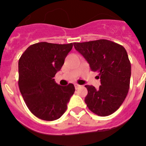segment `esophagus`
Segmentation results:
<instances>
[{
    "label": "esophagus",
    "instance_id": "34e87169",
    "mask_svg": "<svg viewBox=\"0 0 146 146\" xmlns=\"http://www.w3.org/2000/svg\"><path fill=\"white\" fill-rule=\"evenodd\" d=\"M74 86H75V88H76V89H78V88H79L81 86H80V85H78V84H75Z\"/></svg>",
    "mask_w": 146,
    "mask_h": 146
}]
</instances>
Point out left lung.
<instances>
[{"label":"left lung","instance_id":"obj_1","mask_svg":"<svg viewBox=\"0 0 146 146\" xmlns=\"http://www.w3.org/2000/svg\"><path fill=\"white\" fill-rule=\"evenodd\" d=\"M75 48L84 56L92 71L100 76L99 89L86 85L88 108L100 116L113 113L125 100L129 89L131 63L124 47L111 40L100 39L74 43Z\"/></svg>","mask_w":146,"mask_h":146}]
</instances>
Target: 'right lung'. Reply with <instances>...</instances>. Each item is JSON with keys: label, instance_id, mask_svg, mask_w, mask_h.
<instances>
[{"label": "right lung", "instance_id": "obj_1", "mask_svg": "<svg viewBox=\"0 0 146 146\" xmlns=\"http://www.w3.org/2000/svg\"><path fill=\"white\" fill-rule=\"evenodd\" d=\"M72 48L73 43L40 42L30 46L19 58V90L29 110L38 119L56 120L66 111L74 85L60 86L54 78Z\"/></svg>", "mask_w": 146, "mask_h": 146}]
</instances>
